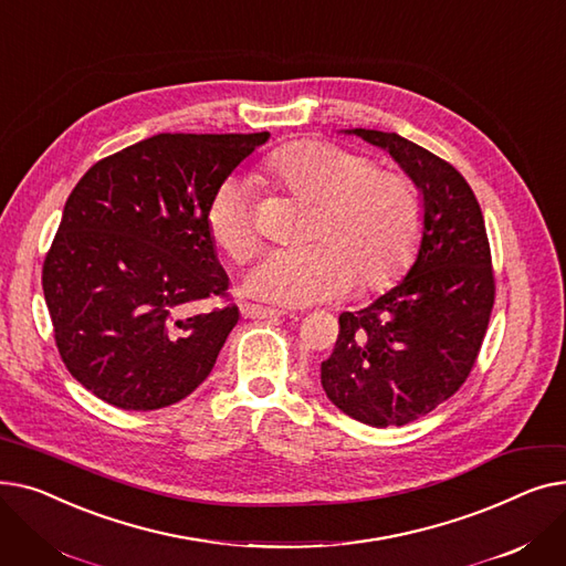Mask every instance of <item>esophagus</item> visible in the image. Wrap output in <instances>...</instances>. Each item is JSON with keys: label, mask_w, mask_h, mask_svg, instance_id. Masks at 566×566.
Returning <instances> with one entry per match:
<instances>
[{"label": "esophagus", "mask_w": 566, "mask_h": 566, "mask_svg": "<svg viewBox=\"0 0 566 566\" xmlns=\"http://www.w3.org/2000/svg\"><path fill=\"white\" fill-rule=\"evenodd\" d=\"M241 314L248 316V318H277L284 312L275 310V307H263V305H256V303H243Z\"/></svg>", "instance_id": "1"}]
</instances>
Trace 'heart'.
<instances>
[{
  "label": "heart",
  "mask_w": 566,
  "mask_h": 566,
  "mask_svg": "<svg viewBox=\"0 0 566 566\" xmlns=\"http://www.w3.org/2000/svg\"><path fill=\"white\" fill-rule=\"evenodd\" d=\"M265 184L314 203L305 248L275 252L250 275V291L284 305L335 301L355 284L363 293L397 286L420 254L424 201L408 176L376 169L358 151L321 139L289 142L259 167ZM206 224L213 243L238 265L259 250L250 186L224 181Z\"/></svg>",
  "instance_id": "obj_1"
}]
</instances>
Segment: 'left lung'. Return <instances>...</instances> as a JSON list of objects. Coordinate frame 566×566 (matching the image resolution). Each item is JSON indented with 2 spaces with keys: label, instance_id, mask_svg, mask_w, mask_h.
Wrapping results in <instances>:
<instances>
[{
  "label": "left lung",
  "instance_id": "1",
  "mask_svg": "<svg viewBox=\"0 0 566 566\" xmlns=\"http://www.w3.org/2000/svg\"><path fill=\"white\" fill-rule=\"evenodd\" d=\"M385 148L424 197V238L399 286L339 314V337L321 363L328 399L369 427H401L459 392L495 303L491 245L478 197L448 160L397 133L353 130Z\"/></svg>",
  "mask_w": 566,
  "mask_h": 566
}]
</instances>
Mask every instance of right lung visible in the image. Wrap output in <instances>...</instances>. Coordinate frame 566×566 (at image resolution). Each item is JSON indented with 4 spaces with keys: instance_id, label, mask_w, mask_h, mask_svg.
I'll return each instance as SVG.
<instances>
[{
    "instance_id": "right-lung-1",
    "label": "right lung",
    "mask_w": 566,
    "mask_h": 566,
    "mask_svg": "<svg viewBox=\"0 0 566 566\" xmlns=\"http://www.w3.org/2000/svg\"><path fill=\"white\" fill-rule=\"evenodd\" d=\"M265 139L160 133L80 178L43 261V293L56 350L88 392L156 410L211 374L238 307L206 211Z\"/></svg>"
}]
</instances>
